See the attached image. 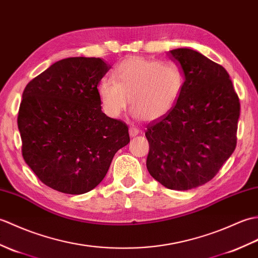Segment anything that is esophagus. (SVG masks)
<instances>
[{"label":"esophagus","instance_id":"34e87169","mask_svg":"<svg viewBox=\"0 0 258 258\" xmlns=\"http://www.w3.org/2000/svg\"><path fill=\"white\" fill-rule=\"evenodd\" d=\"M138 134H139V130L137 129L136 127H130L129 128V135H130V137H136Z\"/></svg>","mask_w":258,"mask_h":258}]
</instances>
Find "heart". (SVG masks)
Wrapping results in <instances>:
<instances>
[{"label": "heart", "instance_id": "obj_1", "mask_svg": "<svg viewBox=\"0 0 258 258\" xmlns=\"http://www.w3.org/2000/svg\"><path fill=\"white\" fill-rule=\"evenodd\" d=\"M112 78L98 85L102 110L110 118L119 117L130 102L136 117L154 121L173 109L183 88L182 73L175 64L141 56L120 61Z\"/></svg>", "mask_w": 258, "mask_h": 258}]
</instances>
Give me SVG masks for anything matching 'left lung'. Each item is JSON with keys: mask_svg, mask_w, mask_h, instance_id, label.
Instances as JSON below:
<instances>
[{"mask_svg": "<svg viewBox=\"0 0 258 258\" xmlns=\"http://www.w3.org/2000/svg\"><path fill=\"white\" fill-rule=\"evenodd\" d=\"M184 83L175 107L147 125V169L170 190L213 179L236 147L239 99L225 68L190 48L170 50Z\"/></svg>", "mask_w": 258, "mask_h": 258, "instance_id": "left-lung-1", "label": "left lung"}]
</instances>
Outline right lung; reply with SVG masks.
Segmentation results:
<instances>
[{
    "instance_id": "obj_1",
    "label": "right lung",
    "mask_w": 258,
    "mask_h": 258,
    "mask_svg": "<svg viewBox=\"0 0 258 258\" xmlns=\"http://www.w3.org/2000/svg\"><path fill=\"white\" fill-rule=\"evenodd\" d=\"M111 68L96 57L56 61L28 83L17 117L22 154L44 184L84 194L130 141L128 125L101 110L98 86Z\"/></svg>"
}]
</instances>
